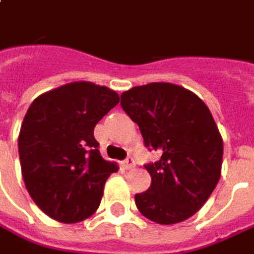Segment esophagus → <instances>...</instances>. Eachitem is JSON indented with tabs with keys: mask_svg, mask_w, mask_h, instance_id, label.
<instances>
[{
	"mask_svg": "<svg viewBox=\"0 0 254 254\" xmlns=\"http://www.w3.org/2000/svg\"><path fill=\"white\" fill-rule=\"evenodd\" d=\"M122 165H124V168H125L127 171L133 170V168H134V160H133V158H127V160H125V161H124V164H122Z\"/></svg>",
	"mask_w": 254,
	"mask_h": 254,
	"instance_id": "1",
	"label": "esophagus"
}]
</instances>
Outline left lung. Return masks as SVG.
Instances as JSON below:
<instances>
[{
  "mask_svg": "<svg viewBox=\"0 0 254 254\" xmlns=\"http://www.w3.org/2000/svg\"><path fill=\"white\" fill-rule=\"evenodd\" d=\"M121 105L137 124L144 144L161 153L146 165L151 185L134 196L136 207L161 225L190 218L221 177L222 136L208 107L193 91L165 82L124 91Z\"/></svg>",
  "mask_w": 254,
  "mask_h": 254,
  "instance_id": "1",
  "label": "left lung"
}]
</instances>
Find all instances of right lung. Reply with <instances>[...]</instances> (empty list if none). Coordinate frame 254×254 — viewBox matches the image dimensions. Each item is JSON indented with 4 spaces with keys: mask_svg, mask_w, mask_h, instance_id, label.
I'll return each instance as SVG.
<instances>
[{
    "mask_svg": "<svg viewBox=\"0 0 254 254\" xmlns=\"http://www.w3.org/2000/svg\"><path fill=\"white\" fill-rule=\"evenodd\" d=\"M118 103L115 90L80 80L43 93L29 107L18 137L22 177L50 218L75 224L97 211L118 165L101 157L94 127Z\"/></svg>",
    "mask_w": 254,
    "mask_h": 254,
    "instance_id": "1",
    "label": "right lung"
}]
</instances>
